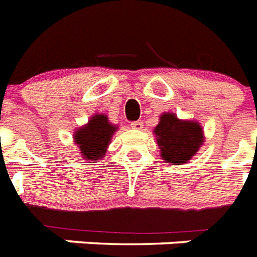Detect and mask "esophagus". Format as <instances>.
Here are the masks:
<instances>
[{
	"instance_id": "esophagus-1",
	"label": "esophagus",
	"mask_w": 257,
	"mask_h": 257,
	"mask_svg": "<svg viewBox=\"0 0 257 257\" xmlns=\"http://www.w3.org/2000/svg\"><path fill=\"white\" fill-rule=\"evenodd\" d=\"M130 126L133 127V128H135V130H142V128H143V123L139 122V120H135V122H131Z\"/></svg>"
}]
</instances>
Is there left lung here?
Wrapping results in <instances>:
<instances>
[{"instance_id": "8db88e82", "label": "left lung", "mask_w": 257, "mask_h": 257, "mask_svg": "<svg viewBox=\"0 0 257 257\" xmlns=\"http://www.w3.org/2000/svg\"><path fill=\"white\" fill-rule=\"evenodd\" d=\"M158 145L164 162L187 163L203 143L202 127L192 120H179L176 115L164 112L155 127Z\"/></svg>"}]
</instances>
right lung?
Here are the masks:
<instances>
[{"label":"right lung","mask_w":257,"mask_h":257,"mask_svg":"<svg viewBox=\"0 0 257 257\" xmlns=\"http://www.w3.org/2000/svg\"><path fill=\"white\" fill-rule=\"evenodd\" d=\"M116 127L108 122L106 115H94L85 127H82L74 135V141L79 146L83 158L87 161L100 159L106 153Z\"/></svg>","instance_id":"right-lung-1"}]
</instances>
